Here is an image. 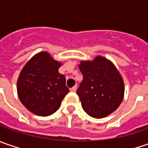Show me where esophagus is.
Returning a JSON list of instances; mask_svg holds the SVG:
<instances>
[{
	"instance_id": "34e87169",
	"label": "esophagus",
	"mask_w": 148,
	"mask_h": 148,
	"mask_svg": "<svg viewBox=\"0 0 148 148\" xmlns=\"http://www.w3.org/2000/svg\"><path fill=\"white\" fill-rule=\"evenodd\" d=\"M76 90H77V86H73L70 89V91H71V92H75Z\"/></svg>"
}]
</instances>
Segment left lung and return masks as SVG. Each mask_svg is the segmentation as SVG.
<instances>
[{"instance_id": "left-lung-1", "label": "left lung", "mask_w": 148, "mask_h": 148, "mask_svg": "<svg viewBox=\"0 0 148 148\" xmlns=\"http://www.w3.org/2000/svg\"><path fill=\"white\" fill-rule=\"evenodd\" d=\"M79 69L83 81L77 94L85 112L102 119L116 110L123 98L124 84L115 66L98 56L93 61L81 62Z\"/></svg>"}]
</instances>
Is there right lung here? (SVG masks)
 <instances>
[{
	"mask_svg": "<svg viewBox=\"0 0 148 148\" xmlns=\"http://www.w3.org/2000/svg\"><path fill=\"white\" fill-rule=\"evenodd\" d=\"M61 65L49 53L41 52L23 67L17 81V92L21 103L33 114H53L69 92L65 77L58 72Z\"/></svg>",
	"mask_w": 148,
	"mask_h": 148,
	"instance_id": "obj_1",
	"label": "right lung"
}]
</instances>
